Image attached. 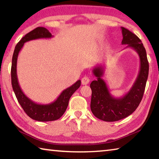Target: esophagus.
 I'll return each instance as SVG.
<instances>
[{"label":"esophagus","mask_w":159,"mask_h":159,"mask_svg":"<svg viewBox=\"0 0 159 159\" xmlns=\"http://www.w3.org/2000/svg\"><path fill=\"white\" fill-rule=\"evenodd\" d=\"M89 82H90V79L88 76H84V77L82 78L81 83H82L83 85H87V84H88V83H89Z\"/></svg>","instance_id":"1"}]
</instances>
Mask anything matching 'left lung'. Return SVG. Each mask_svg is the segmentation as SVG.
<instances>
[{
	"label": "left lung",
	"mask_w": 159,
	"mask_h": 159,
	"mask_svg": "<svg viewBox=\"0 0 159 159\" xmlns=\"http://www.w3.org/2000/svg\"><path fill=\"white\" fill-rule=\"evenodd\" d=\"M122 45L125 48H133L139 57V71L135 81L128 92L123 97L114 98L102 76L105 66L99 65L94 67L93 73L97 79L90 83L92 90L90 109L93 114L99 119L107 122L117 121L133 114L138 108L144 95L149 74V62L146 50L141 40L128 29L121 27Z\"/></svg>",
	"instance_id": "1"
}]
</instances>
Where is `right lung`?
<instances>
[{
	"label": "right lung",
	"instance_id": "obj_1",
	"mask_svg": "<svg viewBox=\"0 0 159 159\" xmlns=\"http://www.w3.org/2000/svg\"><path fill=\"white\" fill-rule=\"evenodd\" d=\"M53 37L50 32L44 27H37L26 34L15 46L11 66V80L12 89L19 103L24 111L32 119L38 121H52L60 118L68 107L69 99L80 85V80L66 89L64 90L56 100L46 104H38L32 101L21 90L17 75V62L19 52L25 43L39 39H50Z\"/></svg>",
	"mask_w": 159,
	"mask_h": 159
}]
</instances>
